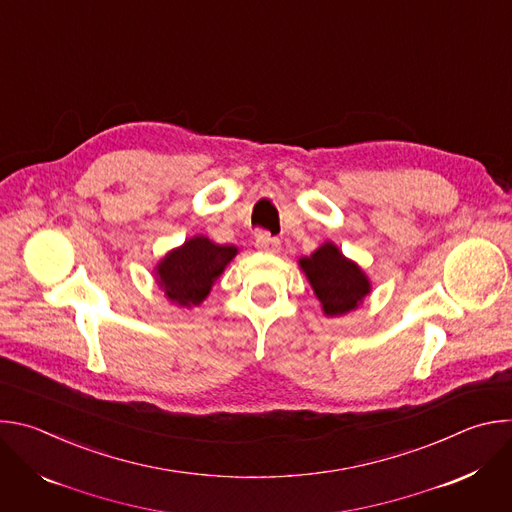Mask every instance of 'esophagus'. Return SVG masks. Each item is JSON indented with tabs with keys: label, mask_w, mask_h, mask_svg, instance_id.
<instances>
[{
	"label": "esophagus",
	"mask_w": 512,
	"mask_h": 512,
	"mask_svg": "<svg viewBox=\"0 0 512 512\" xmlns=\"http://www.w3.org/2000/svg\"><path fill=\"white\" fill-rule=\"evenodd\" d=\"M255 245H257V249L263 251V253H277L281 241H279L277 237H271V235H267V233L261 231V233L257 235V239H255Z\"/></svg>",
	"instance_id": "obj_1"
}]
</instances>
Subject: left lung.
Listing matches in <instances>:
<instances>
[{
  "instance_id": "left-lung-1",
  "label": "left lung",
  "mask_w": 512,
  "mask_h": 512,
  "mask_svg": "<svg viewBox=\"0 0 512 512\" xmlns=\"http://www.w3.org/2000/svg\"><path fill=\"white\" fill-rule=\"evenodd\" d=\"M300 265L314 287V294L322 302L326 316H342L354 310L371 291L367 275L356 263L342 257L332 243H326L310 257L300 259Z\"/></svg>"
}]
</instances>
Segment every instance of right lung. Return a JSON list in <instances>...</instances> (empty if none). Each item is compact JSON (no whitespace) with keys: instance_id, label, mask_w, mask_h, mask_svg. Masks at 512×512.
<instances>
[{"instance_id":"1","label":"right lung","mask_w":512,"mask_h":512,"mask_svg":"<svg viewBox=\"0 0 512 512\" xmlns=\"http://www.w3.org/2000/svg\"><path fill=\"white\" fill-rule=\"evenodd\" d=\"M235 255L233 245H214L206 237H194L162 259L158 283L176 304L198 306Z\"/></svg>"}]
</instances>
